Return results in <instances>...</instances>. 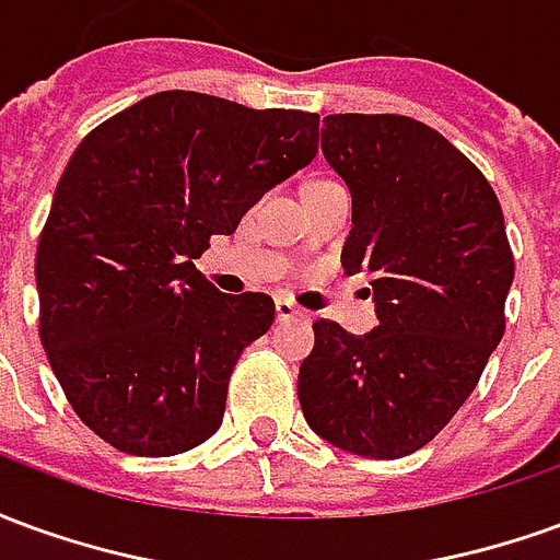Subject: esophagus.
Listing matches in <instances>:
<instances>
[{
  "mask_svg": "<svg viewBox=\"0 0 560 560\" xmlns=\"http://www.w3.org/2000/svg\"><path fill=\"white\" fill-rule=\"evenodd\" d=\"M276 317L279 320H293V317H303V308H296L291 300H276Z\"/></svg>",
  "mask_w": 560,
  "mask_h": 560,
  "instance_id": "obj_1",
  "label": "esophagus"
}]
</instances>
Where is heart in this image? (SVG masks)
<instances>
[{
	"mask_svg": "<svg viewBox=\"0 0 560 560\" xmlns=\"http://www.w3.org/2000/svg\"><path fill=\"white\" fill-rule=\"evenodd\" d=\"M324 183H329V179H317V183H312V185H324Z\"/></svg>",
	"mask_w": 560,
	"mask_h": 560,
	"instance_id": "1",
	"label": "heart"
}]
</instances>
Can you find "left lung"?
I'll return each mask as SVG.
<instances>
[{"mask_svg": "<svg viewBox=\"0 0 560 560\" xmlns=\"http://www.w3.org/2000/svg\"><path fill=\"white\" fill-rule=\"evenodd\" d=\"M320 149L351 188L341 264L372 276L377 327L315 320L300 405L329 444L401 458L453 420L504 336V212L480 167L411 116H324Z\"/></svg>", "mask_w": 560, "mask_h": 560, "instance_id": "1", "label": "left lung"}]
</instances>
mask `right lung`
I'll return each instance as SVG.
<instances>
[{
	"label": "right lung",
	"mask_w": 560,
	"mask_h": 560,
	"mask_svg": "<svg viewBox=\"0 0 560 560\" xmlns=\"http://www.w3.org/2000/svg\"><path fill=\"white\" fill-rule=\"evenodd\" d=\"M320 116L155 92L80 140L35 252L38 336L80 420L128 456H176L224 417L240 353L276 317L195 267L317 152Z\"/></svg>",
	"instance_id": "obj_1"
}]
</instances>
